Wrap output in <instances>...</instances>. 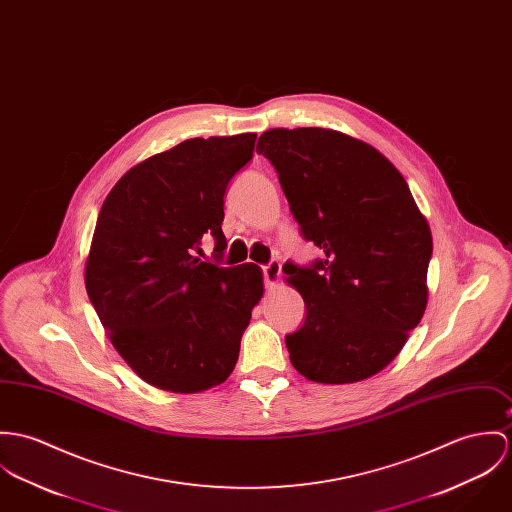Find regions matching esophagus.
<instances>
[{
	"instance_id": "esophagus-1",
	"label": "esophagus",
	"mask_w": 512,
	"mask_h": 512,
	"mask_svg": "<svg viewBox=\"0 0 512 512\" xmlns=\"http://www.w3.org/2000/svg\"><path fill=\"white\" fill-rule=\"evenodd\" d=\"M279 276H281V264L278 260H272L268 266H264V281L266 287H276L278 285Z\"/></svg>"
}]
</instances>
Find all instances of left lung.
<instances>
[{"mask_svg": "<svg viewBox=\"0 0 512 512\" xmlns=\"http://www.w3.org/2000/svg\"><path fill=\"white\" fill-rule=\"evenodd\" d=\"M278 172L303 238L323 260L283 266L303 297V326L285 336L289 360L317 383L381 372L419 325L432 234L401 172L344 133L270 129L256 146Z\"/></svg>", "mask_w": 512, "mask_h": 512, "instance_id": "1", "label": "left lung"}]
</instances>
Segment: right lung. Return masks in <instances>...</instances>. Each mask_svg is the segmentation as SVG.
Segmentation results:
<instances>
[{
    "mask_svg": "<svg viewBox=\"0 0 512 512\" xmlns=\"http://www.w3.org/2000/svg\"><path fill=\"white\" fill-rule=\"evenodd\" d=\"M254 133L189 139L131 168L105 197L86 289L111 344L146 383L199 393L234 370L264 293L248 262H203V236L227 248L223 197L254 152Z\"/></svg>",
    "mask_w": 512,
    "mask_h": 512,
    "instance_id": "1",
    "label": "right lung"
}]
</instances>
